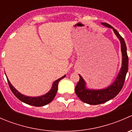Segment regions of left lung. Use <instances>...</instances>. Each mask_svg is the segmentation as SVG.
<instances>
[{
  "label": "left lung",
  "instance_id": "left-lung-1",
  "mask_svg": "<svg viewBox=\"0 0 132 132\" xmlns=\"http://www.w3.org/2000/svg\"><path fill=\"white\" fill-rule=\"evenodd\" d=\"M102 24L107 27L112 28L114 30V33L116 34L118 38L120 40L122 55H123V62H122L121 69L115 82L111 86L104 89H87L86 88V83L84 80L79 75L80 79L76 86L75 91L80 100L90 105H98L103 103L116 96L123 88L126 73L128 70V57L126 52V44L123 37L119 34L116 29H114L111 25L108 24L107 23H102Z\"/></svg>",
  "mask_w": 132,
  "mask_h": 132
}]
</instances>
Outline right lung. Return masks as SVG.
<instances>
[{
  "mask_svg": "<svg viewBox=\"0 0 132 132\" xmlns=\"http://www.w3.org/2000/svg\"><path fill=\"white\" fill-rule=\"evenodd\" d=\"M66 77V75L63 76L61 78H59V79L55 80V82L53 84V86L52 89H50V91L47 93L46 94H45V95H43L39 97H28L26 96L23 95V94H20L18 91L14 89V87L11 84L10 82L8 80V78H7V82H8V84L9 87H10V89L11 90V91L13 92V94H14L16 97L18 98V100H20V101H22L23 103H27L28 105H30L32 106H36V107H41V106H44L45 105L48 104L49 103L52 102V101L54 100V97H55V94H56L57 92V89H58V84L59 82V81L61 79H62L63 78Z\"/></svg>",
  "mask_w": 132,
  "mask_h": 132,
  "instance_id": "right-lung-1",
  "label": "right lung"
}]
</instances>
